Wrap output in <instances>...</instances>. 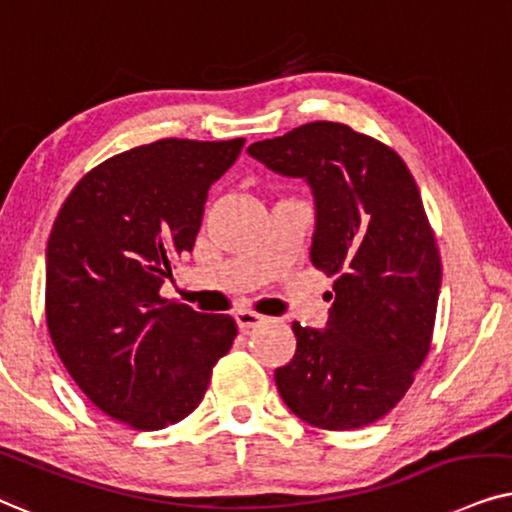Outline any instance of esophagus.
Instances as JSON below:
<instances>
[{
    "instance_id": "1",
    "label": "esophagus",
    "mask_w": 512,
    "mask_h": 512,
    "mask_svg": "<svg viewBox=\"0 0 512 512\" xmlns=\"http://www.w3.org/2000/svg\"><path fill=\"white\" fill-rule=\"evenodd\" d=\"M264 320V316H260V313H255V311H248V309H241V311H236V323H238V327H241V330L245 332V330H252V327H257Z\"/></svg>"
}]
</instances>
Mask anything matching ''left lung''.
<instances>
[{
    "instance_id": "1",
    "label": "left lung",
    "mask_w": 512,
    "mask_h": 512,
    "mask_svg": "<svg viewBox=\"0 0 512 512\" xmlns=\"http://www.w3.org/2000/svg\"><path fill=\"white\" fill-rule=\"evenodd\" d=\"M248 154L304 177L316 199L311 262L335 276L327 330L292 323L297 353L276 370L306 424L353 431L386 417L433 342L442 262L417 182L398 152L335 121H313Z\"/></svg>"
}]
</instances>
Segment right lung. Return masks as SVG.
I'll use <instances>...</instances> for the list:
<instances>
[{"label":"right lung","instance_id":"add662e5","mask_svg":"<svg viewBox=\"0 0 512 512\" xmlns=\"http://www.w3.org/2000/svg\"><path fill=\"white\" fill-rule=\"evenodd\" d=\"M245 145L163 138L88 170L53 222L46 325L60 360L107 417L159 431L189 417L236 320L161 297L192 252L208 189Z\"/></svg>","mask_w":512,"mask_h":512}]
</instances>
